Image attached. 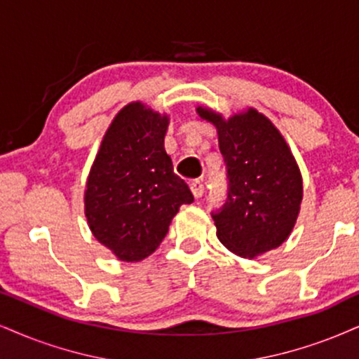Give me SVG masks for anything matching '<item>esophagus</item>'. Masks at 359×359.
I'll list each match as a JSON object with an SVG mask.
<instances>
[{"mask_svg": "<svg viewBox=\"0 0 359 359\" xmlns=\"http://www.w3.org/2000/svg\"><path fill=\"white\" fill-rule=\"evenodd\" d=\"M189 188H191V193L194 198H201L203 193H205V187H203V183L200 180H194L191 181V184H189Z\"/></svg>", "mask_w": 359, "mask_h": 359, "instance_id": "esophagus-1", "label": "esophagus"}]
</instances>
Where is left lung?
Masks as SVG:
<instances>
[{
    "mask_svg": "<svg viewBox=\"0 0 359 359\" xmlns=\"http://www.w3.org/2000/svg\"><path fill=\"white\" fill-rule=\"evenodd\" d=\"M196 113L216 126L228 170V200L213 213L218 240L250 259L281 246L303 200L302 171L283 135L255 108L228 119L205 106Z\"/></svg>",
    "mask_w": 359,
    "mask_h": 359,
    "instance_id": "8db88e82",
    "label": "left lung"
}]
</instances>
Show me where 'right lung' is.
<instances>
[{
	"label": "right lung",
	"mask_w": 359,
	"mask_h": 359,
	"mask_svg": "<svg viewBox=\"0 0 359 359\" xmlns=\"http://www.w3.org/2000/svg\"><path fill=\"white\" fill-rule=\"evenodd\" d=\"M168 125V114L141 101L126 104L104 133L88 175V226L119 261L154 253L180 206L193 203L165 149Z\"/></svg>",
	"instance_id": "add662e5"
}]
</instances>
